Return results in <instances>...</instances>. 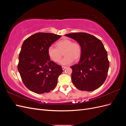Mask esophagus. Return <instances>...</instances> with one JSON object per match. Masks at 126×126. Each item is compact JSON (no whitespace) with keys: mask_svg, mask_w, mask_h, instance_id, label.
Returning a JSON list of instances; mask_svg holds the SVG:
<instances>
[{"mask_svg":"<svg viewBox=\"0 0 126 126\" xmlns=\"http://www.w3.org/2000/svg\"><path fill=\"white\" fill-rule=\"evenodd\" d=\"M67 68V67H66V66H62V69H63V70H64L66 69V68Z\"/></svg>","mask_w":126,"mask_h":126,"instance_id":"1","label":"esophagus"}]
</instances>
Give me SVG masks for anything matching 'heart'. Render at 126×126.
<instances>
[{"instance_id":"heart-1","label":"heart","mask_w":126,"mask_h":126,"mask_svg":"<svg viewBox=\"0 0 126 126\" xmlns=\"http://www.w3.org/2000/svg\"><path fill=\"white\" fill-rule=\"evenodd\" d=\"M56 47L50 46L48 49V54L50 58L55 63H58L64 55L65 57L61 61V64L68 65L78 60L81 55V48L78 43L68 39H64L57 42Z\"/></svg>"}]
</instances>
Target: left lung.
Listing matches in <instances>:
<instances>
[{
	"label": "left lung",
	"instance_id": "left-lung-1",
	"mask_svg": "<svg viewBox=\"0 0 126 126\" xmlns=\"http://www.w3.org/2000/svg\"><path fill=\"white\" fill-rule=\"evenodd\" d=\"M64 35L76 40L81 48L79 62L70 67L72 83L80 90L91 91L98 89L106 80L109 67L104 45L97 37L85 32Z\"/></svg>",
	"mask_w": 126,
	"mask_h": 126
}]
</instances>
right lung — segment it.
Here are the masks:
<instances>
[{
  "label": "right lung",
  "instance_id": "add662e5",
  "mask_svg": "<svg viewBox=\"0 0 126 126\" xmlns=\"http://www.w3.org/2000/svg\"><path fill=\"white\" fill-rule=\"evenodd\" d=\"M61 37L51 33L38 32L22 44L18 70L25 86L32 92L47 93L57 86L63 70L62 66L50 60L48 49Z\"/></svg>",
  "mask_w": 126,
  "mask_h": 126
}]
</instances>
